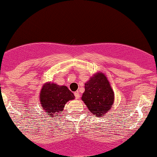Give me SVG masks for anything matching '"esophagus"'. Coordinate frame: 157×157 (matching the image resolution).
<instances>
[{"mask_svg":"<svg viewBox=\"0 0 157 157\" xmlns=\"http://www.w3.org/2000/svg\"><path fill=\"white\" fill-rule=\"evenodd\" d=\"M74 95L76 96V99H79V98H80V94H79V92L78 91L74 92Z\"/></svg>","mask_w":157,"mask_h":157,"instance_id":"34e87169","label":"esophagus"}]
</instances>
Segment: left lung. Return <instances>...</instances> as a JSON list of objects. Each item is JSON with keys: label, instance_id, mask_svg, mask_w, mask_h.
I'll use <instances>...</instances> for the list:
<instances>
[{"label": "left lung", "instance_id": "left-lung-1", "mask_svg": "<svg viewBox=\"0 0 157 157\" xmlns=\"http://www.w3.org/2000/svg\"><path fill=\"white\" fill-rule=\"evenodd\" d=\"M81 100L96 117L106 116L114 102V92L104 73H96L85 83Z\"/></svg>", "mask_w": 157, "mask_h": 157}]
</instances>
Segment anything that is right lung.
<instances>
[{
  "mask_svg": "<svg viewBox=\"0 0 157 157\" xmlns=\"http://www.w3.org/2000/svg\"><path fill=\"white\" fill-rule=\"evenodd\" d=\"M74 98V94L67 86L51 82H47L43 85L39 95L43 110L51 117H57L63 112L66 103Z\"/></svg>",
  "mask_w": 157,
  "mask_h": 157,
  "instance_id": "right-lung-1",
  "label": "right lung"
}]
</instances>
